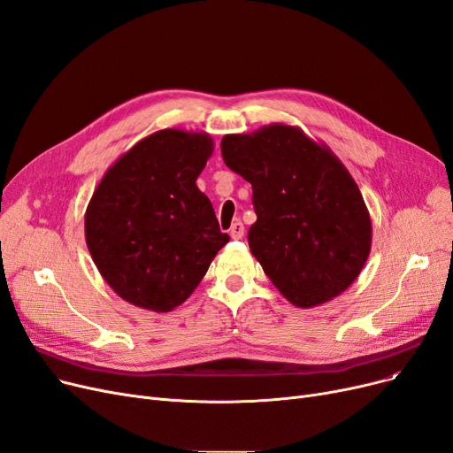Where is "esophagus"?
<instances>
[{"label":"esophagus","mask_w":453,"mask_h":453,"mask_svg":"<svg viewBox=\"0 0 453 453\" xmlns=\"http://www.w3.org/2000/svg\"><path fill=\"white\" fill-rule=\"evenodd\" d=\"M229 234H231V239L241 241L244 237V224L242 222H233V226L229 229Z\"/></svg>","instance_id":"34e87169"}]
</instances>
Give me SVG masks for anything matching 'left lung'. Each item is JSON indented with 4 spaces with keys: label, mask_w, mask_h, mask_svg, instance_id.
<instances>
[{
    "label": "left lung",
    "mask_w": 453,
    "mask_h": 453,
    "mask_svg": "<svg viewBox=\"0 0 453 453\" xmlns=\"http://www.w3.org/2000/svg\"><path fill=\"white\" fill-rule=\"evenodd\" d=\"M222 157L251 183L257 220L250 250L290 303L317 307L357 280L372 246L370 212L324 142L296 126L270 124L226 134Z\"/></svg>",
    "instance_id": "1"
}]
</instances>
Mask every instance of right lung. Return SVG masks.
I'll use <instances>...</instances> for the list:
<instances>
[{
	"label": "right lung",
	"instance_id": "obj_1",
	"mask_svg": "<svg viewBox=\"0 0 453 453\" xmlns=\"http://www.w3.org/2000/svg\"><path fill=\"white\" fill-rule=\"evenodd\" d=\"M203 131L161 129L109 166L85 212V239L122 300L153 312L180 307L229 234L196 180L212 155Z\"/></svg>",
	"mask_w": 453,
	"mask_h": 453
}]
</instances>
